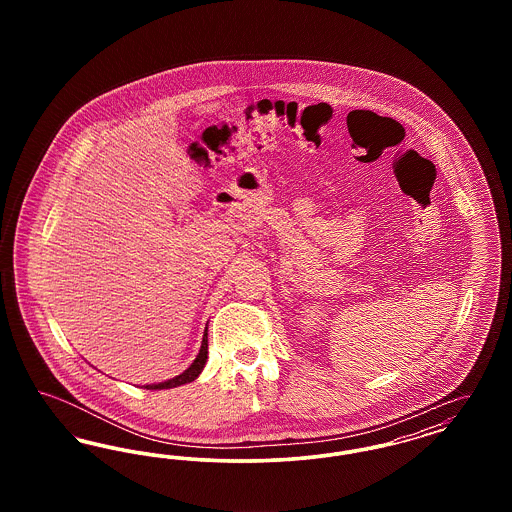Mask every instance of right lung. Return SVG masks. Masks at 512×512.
I'll return each instance as SVG.
<instances>
[{"label": "right lung", "mask_w": 512, "mask_h": 512, "mask_svg": "<svg viewBox=\"0 0 512 512\" xmlns=\"http://www.w3.org/2000/svg\"><path fill=\"white\" fill-rule=\"evenodd\" d=\"M209 347H207V330L203 332V341H201V349H199V353H197V357H195L194 363L188 366L182 374H178V376H174L171 380H167V382H159V384H147L144 388L147 390H171V388H176V386H182V384H188V382H194L195 378L201 374V370H203V366L207 363V351Z\"/></svg>", "instance_id": "obj_1"}]
</instances>
